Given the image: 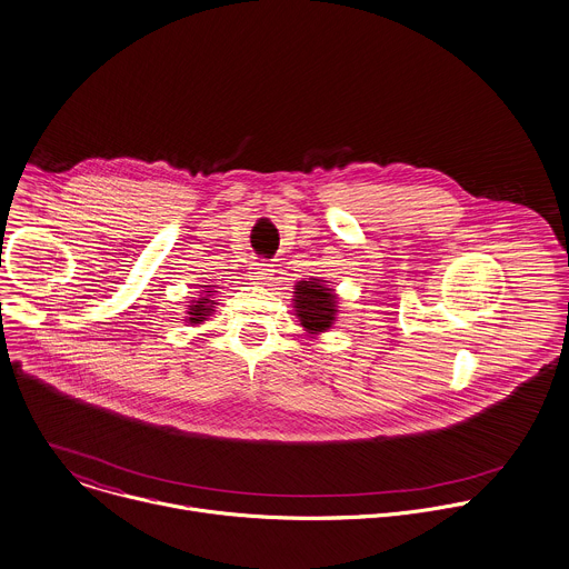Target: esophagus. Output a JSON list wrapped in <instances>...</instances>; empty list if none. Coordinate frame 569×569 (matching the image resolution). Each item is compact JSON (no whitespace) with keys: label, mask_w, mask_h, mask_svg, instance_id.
Returning a JSON list of instances; mask_svg holds the SVG:
<instances>
[{"label":"esophagus","mask_w":569,"mask_h":569,"mask_svg":"<svg viewBox=\"0 0 569 569\" xmlns=\"http://www.w3.org/2000/svg\"><path fill=\"white\" fill-rule=\"evenodd\" d=\"M272 272H274V270H272L268 263H257V268H252L250 274H252V281H254V283H268V281L272 279Z\"/></svg>","instance_id":"esophagus-1"}]
</instances>
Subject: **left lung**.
Wrapping results in <instances>:
<instances>
[{
	"mask_svg": "<svg viewBox=\"0 0 569 569\" xmlns=\"http://www.w3.org/2000/svg\"><path fill=\"white\" fill-rule=\"evenodd\" d=\"M295 315L299 317L301 327L310 336H319L323 331H329L336 321L338 315V297L329 283H323L321 279H310V281H299L295 286Z\"/></svg>",
	"mask_w": 569,
	"mask_h": 569,
	"instance_id": "1",
	"label": "left lung"
}]
</instances>
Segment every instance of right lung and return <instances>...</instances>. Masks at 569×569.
Listing matches in <instances>:
<instances>
[{"label": "right lung", "mask_w": 569, "mask_h": 569, "mask_svg": "<svg viewBox=\"0 0 569 569\" xmlns=\"http://www.w3.org/2000/svg\"><path fill=\"white\" fill-rule=\"evenodd\" d=\"M204 290L200 292V297L198 299H193L191 301V306H189V310H187V321L191 323V327H196V323H202L204 319H209V315L213 312V308H216V301H213V292L216 290H211V286H202Z\"/></svg>", "instance_id": "1"}]
</instances>
